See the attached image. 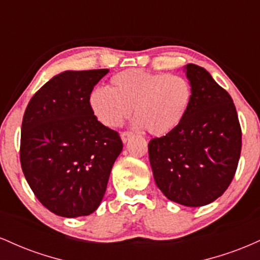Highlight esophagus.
Segmentation results:
<instances>
[{"mask_svg": "<svg viewBox=\"0 0 260 260\" xmlns=\"http://www.w3.org/2000/svg\"><path fill=\"white\" fill-rule=\"evenodd\" d=\"M132 136H133V134L131 133V132H128V131H126V132H122V133H121V139H122V142L127 143L128 140L132 138Z\"/></svg>", "mask_w": 260, "mask_h": 260, "instance_id": "1", "label": "esophagus"}]
</instances>
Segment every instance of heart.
I'll use <instances>...</instances> for the list:
<instances>
[{
  "instance_id": "b5f03b06",
  "label": "heart",
  "mask_w": 260,
  "mask_h": 260,
  "mask_svg": "<svg viewBox=\"0 0 260 260\" xmlns=\"http://www.w3.org/2000/svg\"><path fill=\"white\" fill-rule=\"evenodd\" d=\"M189 100L190 86L180 76L128 70L112 77L110 89L92 91L89 104L105 127L121 126L133 109L136 126L160 137L181 123Z\"/></svg>"
}]
</instances>
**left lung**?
Returning <instances> with one entry per match:
<instances>
[{
  "mask_svg": "<svg viewBox=\"0 0 260 260\" xmlns=\"http://www.w3.org/2000/svg\"><path fill=\"white\" fill-rule=\"evenodd\" d=\"M189 105L172 132L149 142L156 186L184 207H203L223 194L234 178L242 133L229 92L199 66H184Z\"/></svg>",
  "mask_w": 260,
  "mask_h": 260,
  "instance_id": "1",
  "label": "left lung"
}]
</instances>
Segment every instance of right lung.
Masks as SVG:
<instances>
[{
  "instance_id": "add662e5",
  "label": "right lung",
  "mask_w": 260,
  "mask_h": 260,
  "mask_svg": "<svg viewBox=\"0 0 260 260\" xmlns=\"http://www.w3.org/2000/svg\"><path fill=\"white\" fill-rule=\"evenodd\" d=\"M109 70L64 71L29 101L20 136L25 180L45 208L63 217L99 208L122 140L92 115L90 94Z\"/></svg>"
}]
</instances>
